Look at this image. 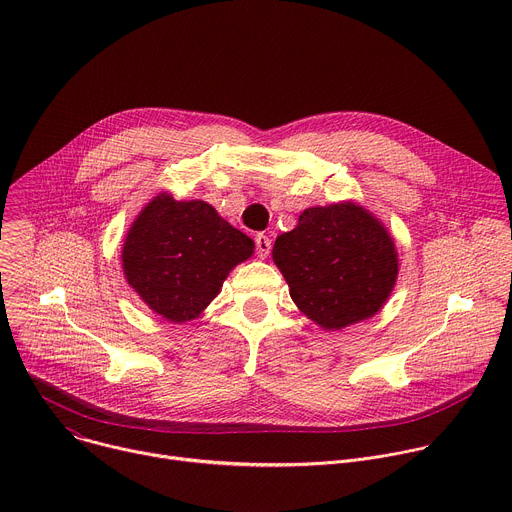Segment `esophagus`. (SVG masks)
<instances>
[{
	"instance_id": "1",
	"label": "esophagus",
	"mask_w": 512,
	"mask_h": 512,
	"mask_svg": "<svg viewBox=\"0 0 512 512\" xmlns=\"http://www.w3.org/2000/svg\"><path fill=\"white\" fill-rule=\"evenodd\" d=\"M255 249H257V255H259L261 259H265V257L271 253V239H269L267 235L259 233V235L255 237Z\"/></svg>"
}]
</instances>
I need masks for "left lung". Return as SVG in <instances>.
<instances>
[{
	"instance_id": "1",
	"label": "left lung",
	"mask_w": 512,
	"mask_h": 512,
	"mask_svg": "<svg viewBox=\"0 0 512 512\" xmlns=\"http://www.w3.org/2000/svg\"><path fill=\"white\" fill-rule=\"evenodd\" d=\"M273 261L291 300L326 330L377 314L397 279L393 239L352 202L304 210L298 227L275 239Z\"/></svg>"
}]
</instances>
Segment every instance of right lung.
Segmentation results:
<instances>
[{"instance_id":"1","label":"right lung","mask_w":512,"mask_h":512,"mask_svg":"<svg viewBox=\"0 0 512 512\" xmlns=\"http://www.w3.org/2000/svg\"><path fill=\"white\" fill-rule=\"evenodd\" d=\"M255 243L202 202L156 196L123 243L129 285L170 322L196 318L223 287L229 271L253 255Z\"/></svg>"}]
</instances>
